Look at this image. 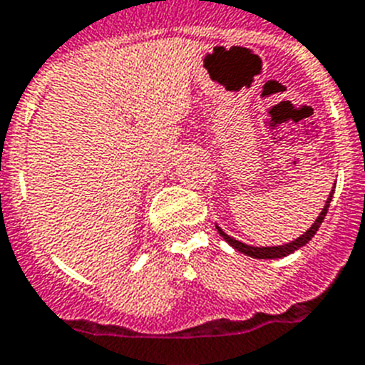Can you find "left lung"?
Wrapping results in <instances>:
<instances>
[{
  "mask_svg": "<svg viewBox=\"0 0 365 365\" xmlns=\"http://www.w3.org/2000/svg\"><path fill=\"white\" fill-rule=\"evenodd\" d=\"M332 195H334V187L332 191H330L329 198H327V202H324V207L321 210L319 217L314 220V225L310 226V228L306 230L304 234L301 235V237H297L295 241H292V243H286V245H278V247H252V245H247V243H241V241L234 240V237H230L228 234H225L222 232V228H220L219 225H215L217 232H219L222 237H225L226 243L230 245V247H234L235 250H240L241 254H245V256H250V258H258V259H277V258H284V256H289V254H293L295 250H299L301 247H304L308 241L314 237L315 234H317V230H319L321 222L324 220V217H327V211H329V206L330 202H332Z\"/></svg>",
  "mask_w": 365,
  "mask_h": 365,
  "instance_id": "left-lung-1",
  "label": "left lung"
}]
</instances>
